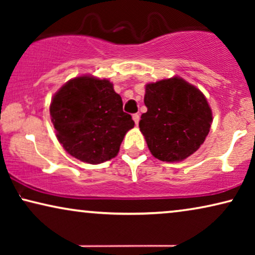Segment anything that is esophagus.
<instances>
[{
	"label": "esophagus",
	"instance_id": "esophagus-1",
	"mask_svg": "<svg viewBox=\"0 0 255 255\" xmlns=\"http://www.w3.org/2000/svg\"><path fill=\"white\" fill-rule=\"evenodd\" d=\"M132 120L134 121L135 125H138V123H139V115H138V114H133V115H132Z\"/></svg>",
	"mask_w": 255,
	"mask_h": 255
}]
</instances>
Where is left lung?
<instances>
[{"mask_svg":"<svg viewBox=\"0 0 255 255\" xmlns=\"http://www.w3.org/2000/svg\"><path fill=\"white\" fill-rule=\"evenodd\" d=\"M147 113L139 122L149 151L161 161H181L196 152L210 131L212 113L205 96L181 78L145 87Z\"/></svg>","mask_w":255,"mask_h":255,"instance_id":"obj_1","label":"left lung"}]
</instances>
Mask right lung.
Masks as SVG:
<instances>
[{
    "instance_id": "1",
    "label": "right lung",
    "mask_w": 255,
    "mask_h": 255,
    "mask_svg": "<svg viewBox=\"0 0 255 255\" xmlns=\"http://www.w3.org/2000/svg\"><path fill=\"white\" fill-rule=\"evenodd\" d=\"M50 114L62 147L92 165L115 158L125 133L134 127L113 83L94 76L69 80L52 99Z\"/></svg>"
}]
</instances>
